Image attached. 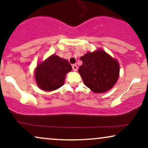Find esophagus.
Wrapping results in <instances>:
<instances>
[{
    "label": "esophagus",
    "mask_w": 148,
    "mask_h": 148,
    "mask_svg": "<svg viewBox=\"0 0 148 148\" xmlns=\"http://www.w3.org/2000/svg\"><path fill=\"white\" fill-rule=\"evenodd\" d=\"M72 69H73V70L74 71V72H76V71H77V69H78V66L76 65V64H73Z\"/></svg>",
    "instance_id": "1"
}]
</instances>
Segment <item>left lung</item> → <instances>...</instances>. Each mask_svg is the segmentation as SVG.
Listing matches in <instances>:
<instances>
[{
  "instance_id": "obj_1",
  "label": "left lung",
  "mask_w": 148,
  "mask_h": 148,
  "mask_svg": "<svg viewBox=\"0 0 148 148\" xmlns=\"http://www.w3.org/2000/svg\"><path fill=\"white\" fill-rule=\"evenodd\" d=\"M80 58L83 64L78 72L84 84L92 91L106 92L116 84L120 74V64L103 49L88 52Z\"/></svg>"
}]
</instances>
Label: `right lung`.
<instances>
[{"instance_id": "right-lung-1", "label": "right lung", "mask_w": 148, "mask_h": 148, "mask_svg": "<svg viewBox=\"0 0 148 148\" xmlns=\"http://www.w3.org/2000/svg\"><path fill=\"white\" fill-rule=\"evenodd\" d=\"M72 69L68 60L53 54L37 65L34 72L35 82L42 90H56L63 86L66 74Z\"/></svg>"}]
</instances>
